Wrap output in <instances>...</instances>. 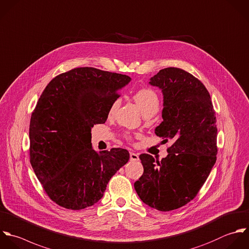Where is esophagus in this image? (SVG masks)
<instances>
[{"label": "esophagus", "instance_id": "obj_1", "mask_svg": "<svg viewBox=\"0 0 249 249\" xmlns=\"http://www.w3.org/2000/svg\"><path fill=\"white\" fill-rule=\"evenodd\" d=\"M130 160L133 161V162H137V161L140 160V157H139V155L137 153L130 152Z\"/></svg>", "mask_w": 249, "mask_h": 249}]
</instances>
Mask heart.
I'll return each instance as SVG.
<instances>
[{
	"label": "heart",
	"mask_w": 249,
	"mask_h": 249,
	"mask_svg": "<svg viewBox=\"0 0 249 249\" xmlns=\"http://www.w3.org/2000/svg\"><path fill=\"white\" fill-rule=\"evenodd\" d=\"M134 100L141 108L142 112L144 114L146 113H156L160 107V99L157 93L149 88H143L139 91H137L134 94ZM120 106V100H114L112 104L110 105V107L108 109V115L113 116L118 107Z\"/></svg>",
	"instance_id": "obj_1"
}]
</instances>
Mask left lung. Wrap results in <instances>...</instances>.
<instances>
[{
  "instance_id": "left-lung-1",
  "label": "left lung",
  "mask_w": 249,
  "mask_h": 249,
  "mask_svg": "<svg viewBox=\"0 0 249 249\" xmlns=\"http://www.w3.org/2000/svg\"><path fill=\"white\" fill-rule=\"evenodd\" d=\"M149 84L164 98L163 121L155 134L174 143L161 161L140 155L143 174L134 186L144 204L170 212L197 196L216 162V117L205 85L184 70L163 69Z\"/></svg>"
}]
</instances>
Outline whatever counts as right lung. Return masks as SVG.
I'll use <instances>...</instances> for the list:
<instances>
[{"mask_svg":"<svg viewBox=\"0 0 249 249\" xmlns=\"http://www.w3.org/2000/svg\"><path fill=\"white\" fill-rule=\"evenodd\" d=\"M130 81L125 74L75 68L55 76L41 93L30 121V162L45 193L60 207L93 206L129 161L126 149L96 152L91 128L107 121L110 105Z\"/></svg>","mask_w":249,"mask_h":249,"instance_id":"obj_1","label":"right lung"}]
</instances>
